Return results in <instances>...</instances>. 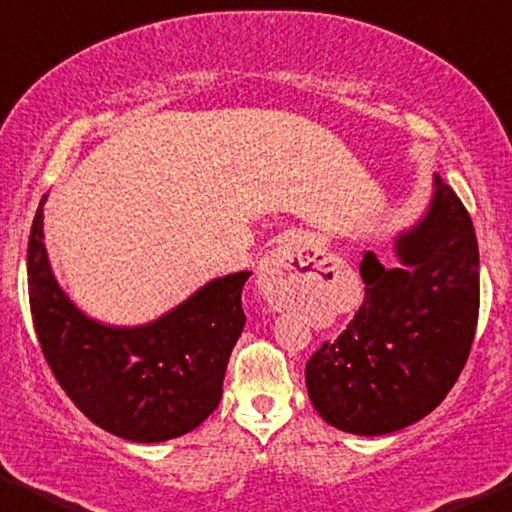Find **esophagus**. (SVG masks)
<instances>
[{
	"instance_id": "obj_1",
	"label": "esophagus",
	"mask_w": 512,
	"mask_h": 512,
	"mask_svg": "<svg viewBox=\"0 0 512 512\" xmlns=\"http://www.w3.org/2000/svg\"><path fill=\"white\" fill-rule=\"evenodd\" d=\"M294 248L296 241H285L280 248L271 250V253L259 262V289H262L266 303H269L273 310L287 308L289 301H292L301 289L299 259H294Z\"/></svg>"
}]
</instances>
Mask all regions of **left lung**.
<instances>
[{"label": "left lung", "instance_id": "1", "mask_svg": "<svg viewBox=\"0 0 512 512\" xmlns=\"http://www.w3.org/2000/svg\"><path fill=\"white\" fill-rule=\"evenodd\" d=\"M393 253V269L372 250L363 255V305L305 365L317 414L361 437L404 430L437 409L467 363L478 324L476 232L439 174L425 211L395 236Z\"/></svg>", "mask_w": 512, "mask_h": 512}]
</instances>
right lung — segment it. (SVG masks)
Segmentation results:
<instances>
[{"label": "right lung", "instance_id": "add662e5", "mask_svg": "<svg viewBox=\"0 0 512 512\" xmlns=\"http://www.w3.org/2000/svg\"><path fill=\"white\" fill-rule=\"evenodd\" d=\"M43 195L27 248L29 305L52 375L82 414L137 444L195 430L223 398L227 361L246 326L250 271L213 278L147 324H105L61 289L43 234Z\"/></svg>", "mask_w": 512, "mask_h": 512}]
</instances>
